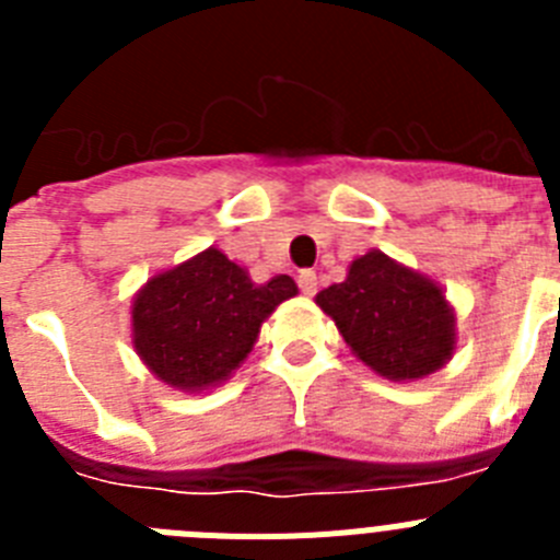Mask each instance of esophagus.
<instances>
[{
    "label": "esophagus",
    "instance_id": "obj_1",
    "mask_svg": "<svg viewBox=\"0 0 560 560\" xmlns=\"http://www.w3.org/2000/svg\"><path fill=\"white\" fill-rule=\"evenodd\" d=\"M296 283H300V291H303V294H316V271H311V269H305V271H300V277H296Z\"/></svg>",
    "mask_w": 560,
    "mask_h": 560
}]
</instances>
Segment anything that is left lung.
<instances>
[{
    "label": "left lung",
    "instance_id": "obj_1",
    "mask_svg": "<svg viewBox=\"0 0 560 560\" xmlns=\"http://www.w3.org/2000/svg\"><path fill=\"white\" fill-rule=\"evenodd\" d=\"M316 305L348 348L389 381L427 378L457 348V319L443 285L381 249L355 257L341 283L316 294Z\"/></svg>",
    "mask_w": 560,
    "mask_h": 560
}]
</instances>
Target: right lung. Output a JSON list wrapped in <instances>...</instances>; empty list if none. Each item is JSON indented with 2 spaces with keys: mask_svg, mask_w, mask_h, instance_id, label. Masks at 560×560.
Listing matches in <instances>:
<instances>
[{
  "mask_svg": "<svg viewBox=\"0 0 560 560\" xmlns=\"http://www.w3.org/2000/svg\"><path fill=\"white\" fill-rule=\"evenodd\" d=\"M296 296L289 275L255 283L221 249L153 275L131 303V341L162 384L201 393L224 384L255 348L260 325Z\"/></svg>",
  "mask_w": 560,
  "mask_h": 560,
  "instance_id": "1",
  "label": "right lung"
}]
</instances>
